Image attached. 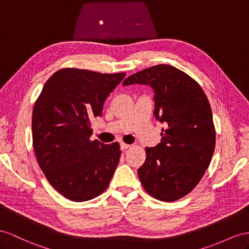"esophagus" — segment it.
<instances>
[{
  "mask_svg": "<svg viewBox=\"0 0 249 249\" xmlns=\"http://www.w3.org/2000/svg\"><path fill=\"white\" fill-rule=\"evenodd\" d=\"M130 147L129 144H125V143H121V149L125 150V149H128Z\"/></svg>",
  "mask_w": 249,
  "mask_h": 249,
  "instance_id": "obj_1",
  "label": "esophagus"
}]
</instances>
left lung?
I'll list each match as a JSON object with an SVG mask.
<instances>
[{
	"label": "left lung",
	"mask_w": 249,
	"mask_h": 249,
	"mask_svg": "<svg viewBox=\"0 0 249 249\" xmlns=\"http://www.w3.org/2000/svg\"><path fill=\"white\" fill-rule=\"evenodd\" d=\"M154 89L155 117L165 123L161 142L146 147L138 169L144 189L156 199L174 202L189 194L212 161L215 145L213 112L203 89L188 74L160 64L128 76L124 86Z\"/></svg>",
	"instance_id": "8db88e82"
}]
</instances>
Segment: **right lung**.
Returning <instances> with one entry per match:
<instances>
[{"label":"right lung","instance_id":"add662e5","mask_svg":"<svg viewBox=\"0 0 249 249\" xmlns=\"http://www.w3.org/2000/svg\"><path fill=\"white\" fill-rule=\"evenodd\" d=\"M121 73L64 68L54 72L33 112L37 163L52 186L68 200L84 202L109 185L121 156L119 143L91 141V119L125 78Z\"/></svg>","mask_w":249,"mask_h":249}]
</instances>
